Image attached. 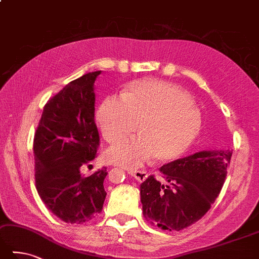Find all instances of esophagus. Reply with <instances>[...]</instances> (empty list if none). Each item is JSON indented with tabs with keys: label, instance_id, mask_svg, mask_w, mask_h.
Returning <instances> with one entry per match:
<instances>
[{
	"label": "esophagus",
	"instance_id": "34e87169",
	"mask_svg": "<svg viewBox=\"0 0 259 259\" xmlns=\"http://www.w3.org/2000/svg\"><path fill=\"white\" fill-rule=\"evenodd\" d=\"M127 172L131 176H133L138 182H144L148 178V172L144 171V170H128Z\"/></svg>",
	"mask_w": 259,
	"mask_h": 259
}]
</instances>
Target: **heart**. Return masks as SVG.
<instances>
[{
	"label": "heart",
	"mask_w": 259,
	"mask_h": 259,
	"mask_svg": "<svg viewBox=\"0 0 259 259\" xmlns=\"http://www.w3.org/2000/svg\"><path fill=\"white\" fill-rule=\"evenodd\" d=\"M97 121L110 144L131 133L138 123L139 136L120 139L106 152L110 162L128 168L142 164L151 155L159 162L179 158L202 126L192 96L177 84L157 79L131 82L121 98L106 97L97 111Z\"/></svg>",
	"instance_id": "obj_1"
}]
</instances>
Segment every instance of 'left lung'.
<instances>
[{"label":"left lung","instance_id":"left-lung-1","mask_svg":"<svg viewBox=\"0 0 259 259\" xmlns=\"http://www.w3.org/2000/svg\"><path fill=\"white\" fill-rule=\"evenodd\" d=\"M232 151H202L160 168L141 184L143 215L162 230L180 231L205 215L223 187Z\"/></svg>","mask_w":259,"mask_h":259}]
</instances>
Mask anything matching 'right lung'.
Segmentation results:
<instances>
[{
	"label": "right lung",
	"instance_id": "right-lung-1",
	"mask_svg": "<svg viewBox=\"0 0 259 259\" xmlns=\"http://www.w3.org/2000/svg\"><path fill=\"white\" fill-rule=\"evenodd\" d=\"M96 71L71 81L44 107L33 138L35 182L46 207L66 223L82 224L102 211L106 168L83 177L80 168L96 158L100 139L95 123Z\"/></svg>",
	"mask_w": 259,
	"mask_h": 259
}]
</instances>
